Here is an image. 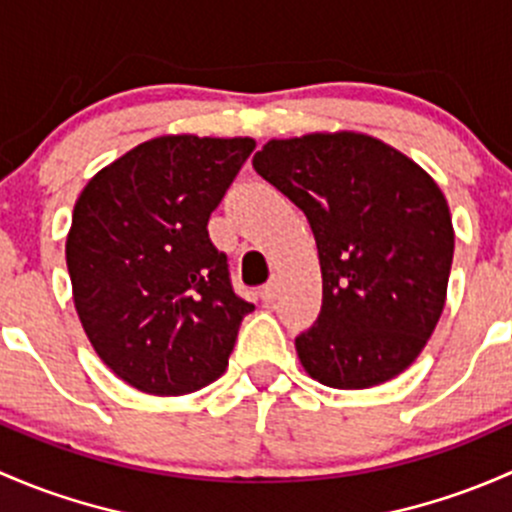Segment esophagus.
<instances>
[{
	"label": "esophagus",
	"instance_id": "1",
	"mask_svg": "<svg viewBox=\"0 0 512 512\" xmlns=\"http://www.w3.org/2000/svg\"><path fill=\"white\" fill-rule=\"evenodd\" d=\"M278 291H281V283H278V278H271V281L261 288V298L266 300V303H273V300L278 298Z\"/></svg>",
	"mask_w": 512,
	"mask_h": 512
}]
</instances>
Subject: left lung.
Returning <instances> with one entry per match:
<instances>
[{
	"instance_id": "left-lung-1",
	"label": "left lung",
	"mask_w": 512,
	"mask_h": 512,
	"mask_svg": "<svg viewBox=\"0 0 512 512\" xmlns=\"http://www.w3.org/2000/svg\"><path fill=\"white\" fill-rule=\"evenodd\" d=\"M254 170L310 221L323 305L295 337L305 372L365 389L407 370L434 333L453 261L446 197L416 162L357 133L271 140Z\"/></svg>"
}]
</instances>
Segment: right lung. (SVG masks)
I'll list each match as a JSON object with an SVG mask.
<instances>
[{
  "label": "right lung",
  "instance_id": "1",
  "mask_svg": "<svg viewBox=\"0 0 512 512\" xmlns=\"http://www.w3.org/2000/svg\"><path fill=\"white\" fill-rule=\"evenodd\" d=\"M254 147L165 135L78 197L66 241L73 303L100 360L140 392H194L229 365L254 303L234 291L207 224Z\"/></svg>",
  "mask_w": 512,
  "mask_h": 512
}]
</instances>
